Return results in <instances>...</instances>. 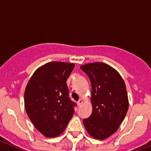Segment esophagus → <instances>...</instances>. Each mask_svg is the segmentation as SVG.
Segmentation results:
<instances>
[{"label": "esophagus", "mask_w": 151, "mask_h": 151, "mask_svg": "<svg viewBox=\"0 0 151 151\" xmlns=\"http://www.w3.org/2000/svg\"><path fill=\"white\" fill-rule=\"evenodd\" d=\"M83 102V100L80 99L78 101V102H77V104H78V106H81V105H82Z\"/></svg>", "instance_id": "34e87169"}]
</instances>
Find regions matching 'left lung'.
Instances as JSON below:
<instances>
[{"label": "left lung", "mask_w": 151, "mask_h": 151, "mask_svg": "<svg viewBox=\"0 0 151 151\" xmlns=\"http://www.w3.org/2000/svg\"><path fill=\"white\" fill-rule=\"evenodd\" d=\"M80 68L91 84L92 113L83 120L88 134L104 140L118 130L129 108L126 85L120 74L104 63L83 65Z\"/></svg>", "instance_id": "1"}]
</instances>
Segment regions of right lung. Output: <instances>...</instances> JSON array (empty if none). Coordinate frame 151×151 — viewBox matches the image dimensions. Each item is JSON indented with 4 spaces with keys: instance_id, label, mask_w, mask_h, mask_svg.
I'll return each instance as SVG.
<instances>
[{
    "instance_id": "obj_1",
    "label": "right lung",
    "mask_w": 151,
    "mask_h": 151,
    "mask_svg": "<svg viewBox=\"0 0 151 151\" xmlns=\"http://www.w3.org/2000/svg\"><path fill=\"white\" fill-rule=\"evenodd\" d=\"M74 63L50 62L36 69L24 91L27 114L35 127L47 138L65 129L74 113V103L68 98L67 79Z\"/></svg>"
}]
</instances>
